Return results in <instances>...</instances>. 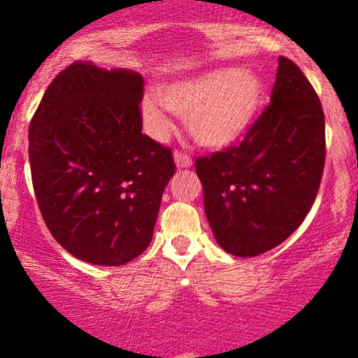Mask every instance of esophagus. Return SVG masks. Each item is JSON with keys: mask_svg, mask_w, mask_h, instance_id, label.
Here are the masks:
<instances>
[{"mask_svg": "<svg viewBox=\"0 0 358 358\" xmlns=\"http://www.w3.org/2000/svg\"><path fill=\"white\" fill-rule=\"evenodd\" d=\"M175 161L178 168H190L192 166V157L183 150H175Z\"/></svg>", "mask_w": 358, "mask_h": 358, "instance_id": "1", "label": "esophagus"}]
</instances>
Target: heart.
<instances>
[{
	"label": "heart",
	"instance_id": "obj_1",
	"mask_svg": "<svg viewBox=\"0 0 358 358\" xmlns=\"http://www.w3.org/2000/svg\"><path fill=\"white\" fill-rule=\"evenodd\" d=\"M262 79L239 69H220L187 81L171 83L159 93L175 114L189 117L190 135L208 149H227L255 124L263 106ZM143 115L157 131L168 128L154 100L143 103Z\"/></svg>",
	"mask_w": 358,
	"mask_h": 358
}]
</instances>
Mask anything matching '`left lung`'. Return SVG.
I'll use <instances>...</instances> for the list:
<instances>
[{
	"label": "left lung",
	"mask_w": 358,
	"mask_h": 358,
	"mask_svg": "<svg viewBox=\"0 0 358 358\" xmlns=\"http://www.w3.org/2000/svg\"><path fill=\"white\" fill-rule=\"evenodd\" d=\"M324 162L319 95L301 69L280 57L270 103L244 138L196 161L216 243L234 256H258L284 243L315 201Z\"/></svg>",
	"instance_id": "left-lung-1"
}]
</instances>
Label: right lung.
<instances>
[{
    "label": "right lung",
    "mask_w": 358,
    "mask_h": 358,
    "mask_svg": "<svg viewBox=\"0 0 358 358\" xmlns=\"http://www.w3.org/2000/svg\"><path fill=\"white\" fill-rule=\"evenodd\" d=\"M142 99L136 72L74 62L29 124L43 220L60 246L93 265H124L145 251L175 175L171 149L142 133Z\"/></svg>",
    "instance_id": "right-lung-1"
}]
</instances>
